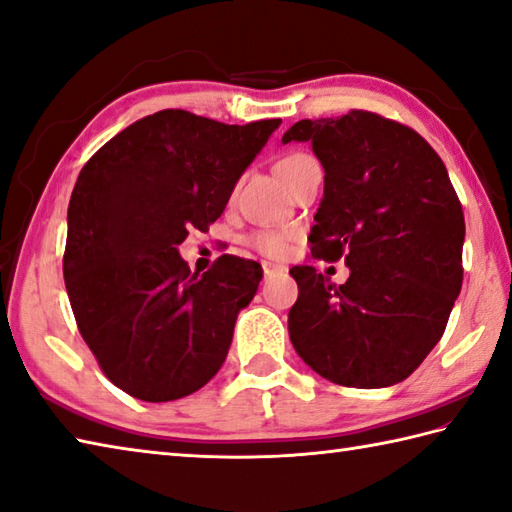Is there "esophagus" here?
I'll list each match as a JSON object with an SVG mask.
<instances>
[{
	"label": "esophagus",
	"mask_w": 512,
	"mask_h": 512,
	"mask_svg": "<svg viewBox=\"0 0 512 512\" xmlns=\"http://www.w3.org/2000/svg\"><path fill=\"white\" fill-rule=\"evenodd\" d=\"M262 268H264V275H266V277H273V275H277V273H286V268H284V266H279V264H270V262H264V264H262Z\"/></svg>",
	"instance_id": "esophagus-1"
}]
</instances>
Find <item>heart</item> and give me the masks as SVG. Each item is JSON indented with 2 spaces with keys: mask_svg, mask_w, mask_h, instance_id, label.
<instances>
[{
  "mask_svg": "<svg viewBox=\"0 0 512 512\" xmlns=\"http://www.w3.org/2000/svg\"><path fill=\"white\" fill-rule=\"evenodd\" d=\"M306 159H310V155L306 153H290L282 157L277 162V175L286 177L290 170H295L299 164H304ZM250 244H253L259 253H264L268 257H284L288 250V237L284 233H273V230H262V233L253 235Z\"/></svg>",
  "mask_w": 512,
  "mask_h": 512,
  "instance_id": "heart-1",
  "label": "heart"
}]
</instances>
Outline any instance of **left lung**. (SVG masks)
<instances>
[{
	"instance_id": "8db88e82",
	"label": "left lung",
	"mask_w": 512,
	"mask_h": 512,
	"mask_svg": "<svg viewBox=\"0 0 512 512\" xmlns=\"http://www.w3.org/2000/svg\"><path fill=\"white\" fill-rule=\"evenodd\" d=\"M282 142H310L324 166L310 250L350 268L342 286L313 266L290 268V342L333 384L404 382L442 339L462 290L466 224L444 162L413 128L368 110L302 119Z\"/></svg>"
}]
</instances>
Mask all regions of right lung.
Here are the masks:
<instances>
[{
	"label": "right lung",
	"instance_id": "add662e5",
	"mask_svg": "<svg viewBox=\"0 0 512 512\" xmlns=\"http://www.w3.org/2000/svg\"><path fill=\"white\" fill-rule=\"evenodd\" d=\"M282 119L228 126L168 108L88 159L68 204L64 282L104 375L142 402H173L222 368L259 264L222 255L199 277L177 246L206 230Z\"/></svg>",
	"mask_w": 512,
	"mask_h": 512
}]
</instances>
